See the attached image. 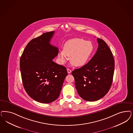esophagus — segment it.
Instances as JSON below:
<instances>
[{
    "instance_id": "1",
    "label": "esophagus",
    "mask_w": 133,
    "mask_h": 133,
    "mask_svg": "<svg viewBox=\"0 0 133 133\" xmlns=\"http://www.w3.org/2000/svg\"><path fill=\"white\" fill-rule=\"evenodd\" d=\"M67 72H68V74H70L72 72V71H71L70 69H67Z\"/></svg>"
}]
</instances>
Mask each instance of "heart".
I'll use <instances>...</instances> for the list:
<instances>
[{
  "label": "heart",
  "instance_id": "obj_1",
  "mask_svg": "<svg viewBox=\"0 0 133 133\" xmlns=\"http://www.w3.org/2000/svg\"><path fill=\"white\" fill-rule=\"evenodd\" d=\"M94 47L90 41L81 38H74L66 42L63 51H59L57 56L61 64H64L70 57V62L74 66H84L90 59Z\"/></svg>",
  "mask_w": 133,
  "mask_h": 133
}]
</instances>
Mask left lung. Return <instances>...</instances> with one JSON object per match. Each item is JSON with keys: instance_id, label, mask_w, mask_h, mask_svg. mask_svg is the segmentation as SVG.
Wrapping results in <instances>:
<instances>
[{"instance_id": "8db88e82", "label": "left lung", "mask_w": 133, "mask_h": 133, "mask_svg": "<svg viewBox=\"0 0 133 133\" xmlns=\"http://www.w3.org/2000/svg\"><path fill=\"white\" fill-rule=\"evenodd\" d=\"M96 52L87 64L72 72L78 94L83 100L97 101L111 87L115 70L112 54L103 40L97 38Z\"/></svg>"}]
</instances>
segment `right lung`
<instances>
[{"instance_id":"right-lung-1","label":"right lung","mask_w":133,"mask_h":133,"mask_svg":"<svg viewBox=\"0 0 133 133\" xmlns=\"http://www.w3.org/2000/svg\"><path fill=\"white\" fill-rule=\"evenodd\" d=\"M55 31L46 32L28 43L20 58L23 87L28 95L42 103H50L60 95L66 68L52 61L58 53L50 44Z\"/></svg>"}]
</instances>
